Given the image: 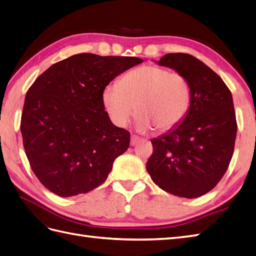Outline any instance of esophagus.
Returning <instances> with one entry per match:
<instances>
[{
	"instance_id": "esophagus-1",
	"label": "esophagus",
	"mask_w": 256,
	"mask_h": 256,
	"mask_svg": "<svg viewBox=\"0 0 256 256\" xmlns=\"http://www.w3.org/2000/svg\"><path fill=\"white\" fill-rule=\"evenodd\" d=\"M140 142V138H138V136H135V135L130 136V146H136Z\"/></svg>"
}]
</instances>
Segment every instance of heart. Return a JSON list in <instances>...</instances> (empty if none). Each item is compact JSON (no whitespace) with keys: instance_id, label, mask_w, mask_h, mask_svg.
<instances>
[{"instance_id":"heart-1","label":"heart","mask_w":256,"mask_h":256,"mask_svg":"<svg viewBox=\"0 0 256 256\" xmlns=\"http://www.w3.org/2000/svg\"><path fill=\"white\" fill-rule=\"evenodd\" d=\"M104 106L111 121L124 128L138 110L136 128L146 133L157 128H176L186 116L190 87L182 74L158 65L130 70L118 82L106 86Z\"/></svg>"}]
</instances>
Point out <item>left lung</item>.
<instances>
[{"label":"left lung","instance_id":"left-lung-1","mask_svg":"<svg viewBox=\"0 0 256 256\" xmlns=\"http://www.w3.org/2000/svg\"><path fill=\"white\" fill-rule=\"evenodd\" d=\"M155 62L186 77L190 106L176 128L152 140L154 152L146 169L164 191L198 198L217 186L232 158L236 136L232 94L210 68L186 53H169Z\"/></svg>","mask_w":256,"mask_h":256}]
</instances>
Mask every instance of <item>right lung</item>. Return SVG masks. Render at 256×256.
<instances>
[{
    "mask_svg": "<svg viewBox=\"0 0 256 256\" xmlns=\"http://www.w3.org/2000/svg\"><path fill=\"white\" fill-rule=\"evenodd\" d=\"M142 60L80 53L51 65L28 89L22 114L24 148L36 176L58 196L102 184L130 133L104 111L102 92Z\"/></svg>",
    "mask_w": 256,
    "mask_h": 256,
    "instance_id": "right-lung-1",
    "label": "right lung"
}]
</instances>
